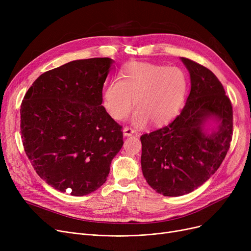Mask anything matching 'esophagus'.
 I'll return each mask as SVG.
<instances>
[{
    "label": "esophagus",
    "mask_w": 251,
    "mask_h": 251,
    "mask_svg": "<svg viewBox=\"0 0 251 251\" xmlns=\"http://www.w3.org/2000/svg\"><path fill=\"white\" fill-rule=\"evenodd\" d=\"M134 133V130L133 129H131V128H129V127H125L124 129H123V135L125 136V137H127V136H131Z\"/></svg>",
    "instance_id": "1"
}]
</instances>
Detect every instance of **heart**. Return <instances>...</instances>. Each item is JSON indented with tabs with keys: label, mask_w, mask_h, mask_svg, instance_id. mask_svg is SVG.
<instances>
[{
	"label": "heart",
	"mask_w": 251,
	"mask_h": 251,
	"mask_svg": "<svg viewBox=\"0 0 251 251\" xmlns=\"http://www.w3.org/2000/svg\"><path fill=\"white\" fill-rule=\"evenodd\" d=\"M187 79L178 67L147 62L127 65L103 91V107L116 121L127 118L133 108L132 124L138 128L151 121L163 126L176 116L185 98ZM134 100L132 101V100Z\"/></svg>",
	"instance_id": "b5f03b06"
}]
</instances>
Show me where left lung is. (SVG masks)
<instances>
[{"label": "left lung", "mask_w": 251, "mask_h": 251, "mask_svg": "<svg viewBox=\"0 0 251 251\" xmlns=\"http://www.w3.org/2000/svg\"><path fill=\"white\" fill-rule=\"evenodd\" d=\"M181 61L191 83L185 105L172 123L140 137L142 174L165 196L190 193L212 177L233 134L232 104L217 76L189 59Z\"/></svg>", "instance_id": "left-lung-1"}]
</instances>
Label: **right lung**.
Wrapping results in <instances>:
<instances>
[{"instance_id":"1","label":"right lung","mask_w":251,"mask_h":251,"mask_svg":"<svg viewBox=\"0 0 251 251\" xmlns=\"http://www.w3.org/2000/svg\"><path fill=\"white\" fill-rule=\"evenodd\" d=\"M114 60H76L47 71L21 103V138L37 175L61 192L83 196L107 181L123 146L122 127L101 105Z\"/></svg>"}]
</instances>
